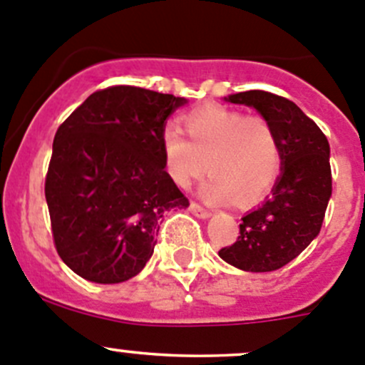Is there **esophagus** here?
I'll use <instances>...</instances> for the list:
<instances>
[{"label": "esophagus", "mask_w": 365, "mask_h": 365, "mask_svg": "<svg viewBox=\"0 0 365 365\" xmlns=\"http://www.w3.org/2000/svg\"><path fill=\"white\" fill-rule=\"evenodd\" d=\"M189 210H190V212H192L196 217H201V219H208V217L212 215V212H210V210L203 208V206H201L200 203H196V201H190Z\"/></svg>", "instance_id": "34e87169"}]
</instances>
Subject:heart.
<instances>
[{
  "label": "heart",
  "instance_id": "obj_1",
  "mask_svg": "<svg viewBox=\"0 0 365 365\" xmlns=\"http://www.w3.org/2000/svg\"><path fill=\"white\" fill-rule=\"evenodd\" d=\"M183 128L162 132V152L169 178L182 189L212 175L201 185V196L212 205L261 200L281 173V145L275 128L263 116H245L237 109L208 104L183 114Z\"/></svg>",
  "mask_w": 365,
  "mask_h": 365
}]
</instances>
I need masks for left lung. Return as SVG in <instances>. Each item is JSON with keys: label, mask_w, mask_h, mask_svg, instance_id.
<instances>
[{"label": "left lung", "mask_w": 365, "mask_h": 365, "mask_svg": "<svg viewBox=\"0 0 365 365\" xmlns=\"http://www.w3.org/2000/svg\"><path fill=\"white\" fill-rule=\"evenodd\" d=\"M231 104L251 106L275 128L281 176L272 196L242 217L240 237L219 256L245 272H274L288 264L318 237L332 196L330 146L322 128L295 102L268 91L230 95Z\"/></svg>", "instance_id": "8db88e82"}]
</instances>
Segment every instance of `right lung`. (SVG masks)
<instances>
[{
  "mask_svg": "<svg viewBox=\"0 0 365 365\" xmlns=\"http://www.w3.org/2000/svg\"><path fill=\"white\" fill-rule=\"evenodd\" d=\"M185 102L109 86L56 130L46 200L56 251L79 277L116 284L138 275L152 257L162 215L189 206L162 152L165 120Z\"/></svg>",
  "mask_w": 365,
  "mask_h": 365,
  "instance_id": "add662e5",
  "label": "right lung"
}]
</instances>
